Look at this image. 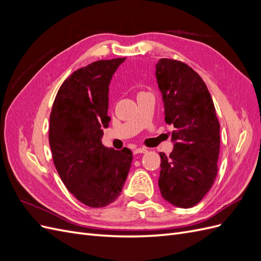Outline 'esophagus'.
Returning a JSON list of instances; mask_svg holds the SVG:
<instances>
[{"label":"esophagus","instance_id":"34e87169","mask_svg":"<svg viewBox=\"0 0 261 261\" xmlns=\"http://www.w3.org/2000/svg\"><path fill=\"white\" fill-rule=\"evenodd\" d=\"M148 150L146 148H136L134 150V154H138V153H146Z\"/></svg>","mask_w":261,"mask_h":261}]
</instances>
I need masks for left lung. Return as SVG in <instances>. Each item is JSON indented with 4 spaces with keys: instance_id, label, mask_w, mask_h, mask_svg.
Listing matches in <instances>:
<instances>
[{
    "instance_id": "8db88e82",
    "label": "left lung",
    "mask_w": 261,
    "mask_h": 261,
    "mask_svg": "<svg viewBox=\"0 0 261 261\" xmlns=\"http://www.w3.org/2000/svg\"><path fill=\"white\" fill-rule=\"evenodd\" d=\"M155 77L165 123L174 126L170 155L160 152L159 188L173 206L192 208L213 185L218 173L220 124L202 78L183 62L160 59Z\"/></svg>"
}]
</instances>
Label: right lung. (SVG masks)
<instances>
[{"instance_id": "1", "label": "right lung", "mask_w": 261, "mask_h": 261, "mask_svg": "<svg viewBox=\"0 0 261 261\" xmlns=\"http://www.w3.org/2000/svg\"><path fill=\"white\" fill-rule=\"evenodd\" d=\"M125 58L101 60L82 67L60 87L50 114L53 162L69 193L84 204L102 208L121 195L133 160L128 148L102 145L109 86Z\"/></svg>"}]
</instances>
